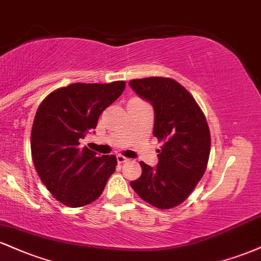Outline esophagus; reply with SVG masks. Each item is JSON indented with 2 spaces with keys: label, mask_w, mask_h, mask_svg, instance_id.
<instances>
[{
  "label": "esophagus",
  "mask_w": 261,
  "mask_h": 261,
  "mask_svg": "<svg viewBox=\"0 0 261 261\" xmlns=\"http://www.w3.org/2000/svg\"><path fill=\"white\" fill-rule=\"evenodd\" d=\"M117 161H118L119 164H122V163H126V162L130 161V159L126 158V156L121 155V154H118V155H117Z\"/></svg>",
  "instance_id": "1"
}]
</instances>
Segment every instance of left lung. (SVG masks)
<instances>
[{
    "label": "left lung",
    "instance_id": "left-lung-1",
    "mask_svg": "<svg viewBox=\"0 0 261 261\" xmlns=\"http://www.w3.org/2000/svg\"><path fill=\"white\" fill-rule=\"evenodd\" d=\"M154 109L153 135L162 142L155 168L141 162L142 175L130 182L144 202L158 209L180 205L203 177L210 154V131L193 96L170 77L130 81Z\"/></svg>",
    "mask_w": 261,
    "mask_h": 261
}]
</instances>
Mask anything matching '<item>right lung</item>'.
<instances>
[{"mask_svg":"<svg viewBox=\"0 0 261 261\" xmlns=\"http://www.w3.org/2000/svg\"><path fill=\"white\" fill-rule=\"evenodd\" d=\"M125 86V81L71 84L49 93L37 108L31 158L42 184L64 205L80 208L92 203L115 171V155L98 156L80 142Z\"/></svg>","mask_w":261,"mask_h":261,"instance_id":"1","label":"right lung"}]
</instances>
